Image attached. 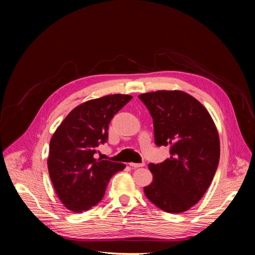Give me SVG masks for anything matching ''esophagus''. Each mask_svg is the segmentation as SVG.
<instances>
[{
    "mask_svg": "<svg viewBox=\"0 0 255 255\" xmlns=\"http://www.w3.org/2000/svg\"><path fill=\"white\" fill-rule=\"evenodd\" d=\"M129 166H130V167H133V168H140V167H143V166H144V163H141V164L129 163Z\"/></svg>",
    "mask_w": 255,
    "mask_h": 255,
    "instance_id": "esophagus-1",
    "label": "esophagus"
}]
</instances>
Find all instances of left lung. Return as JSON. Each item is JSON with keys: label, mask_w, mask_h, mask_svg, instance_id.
Instances as JSON below:
<instances>
[{"label": "left lung", "mask_w": 255, "mask_h": 255, "mask_svg": "<svg viewBox=\"0 0 255 255\" xmlns=\"http://www.w3.org/2000/svg\"><path fill=\"white\" fill-rule=\"evenodd\" d=\"M138 98L153 118L155 143L170 146V157L149 164L153 180L144 195L167 213L186 212L203 197L217 170V128L205 107L184 91L157 90Z\"/></svg>", "instance_id": "left-lung-1"}]
</instances>
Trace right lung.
Listing matches in <instances>:
<instances>
[{
	"label": "right lung",
	"mask_w": 255,
	"mask_h": 255,
	"mask_svg": "<svg viewBox=\"0 0 255 255\" xmlns=\"http://www.w3.org/2000/svg\"><path fill=\"white\" fill-rule=\"evenodd\" d=\"M132 96L109 95L76 106L54 132L48 157L53 187L69 211L82 213L101 201L107 183L126 165L95 158L107 140L114 115Z\"/></svg>",
	"instance_id": "right-lung-1"
}]
</instances>
